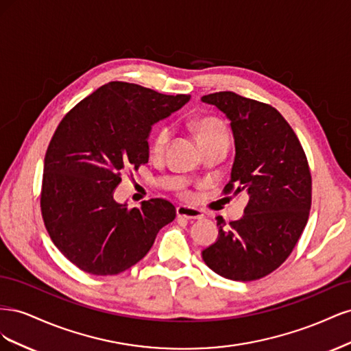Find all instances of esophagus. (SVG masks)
Returning a JSON list of instances; mask_svg holds the SVG:
<instances>
[{
	"mask_svg": "<svg viewBox=\"0 0 351 351\" xmlns=\"http://www.w3.org/2000/svg\"><path fill=\"white\" fill-rule=\"evenodd\" d=\"M177 217L186 218V219H202L204 218V212L199 209H195V208L180 205V206H177Z\"/></svg>",
	"mask_w": 351,
	"mask_h": 351,
	"instance_id": "obj_1",
	"label": "esophagus"
}]
</instances>
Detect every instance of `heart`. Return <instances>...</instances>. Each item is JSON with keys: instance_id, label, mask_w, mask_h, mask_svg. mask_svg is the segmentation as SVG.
<instances>
[{"instance_id": "b5f03b06", "label": "heart", "mask_w": 351, "mask_h": 351, "mask_svg": "<svg viewBox=\"0 0 351 351\" xmlns=\"http://www.w3.org/2000/svg\"><path fill=\"white\" fill-rule=\"evenodd\" d=\"M195 133L197 137V142H204L212 137L219 134H227L224 125H222L218 120L210 119V117H205V119H199L193 123ZM169 141V129L165 125L158 127L155 133L152 134L151 139V149L154 154H161Z\"/></svg>"}]
</instances>
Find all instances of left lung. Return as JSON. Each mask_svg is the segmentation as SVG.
<instances>
[{"label":"left lung","instance_id":"8db88e82","mask_svg":"<svg viewBox=\"0 0 351 351\" xmlns=\"http://www.w3.org/2000/svg\"><path fill=\"white\" fill-rule=\"evenodd\" d=\"M230 120L236 156L224 192L249 196L240 219L217 217L218 239L202 259L232 281H253L290 256L309 218L312 178L303 147L271 105L215 92L202 97Z\"/></svg>","mask_w":351,"mask_h":351}]
</instances>
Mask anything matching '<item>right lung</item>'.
I'll list each match as a JSON object with an SVG mask.
<instances>
[{
	"label": "right lung",
	"instance_id": "obj_1",
	"mask_svg": "<svg viewBox=\"0 0 351 351\" xmlns=\"http://www.w3.org/2000/svg\"><path fill=\"white\" fill-rule=\"evenodd\" d=\"M189 101L190 95L110 82L61 120L45 155L40 209L52 243L82 271L117 275L132 268L176 218L165 199L129 209L114 192L123 171L149 159L152 125Z\"/></svg>",
	"mask_w": 351,
	"mask_h": 351
}]
</instances>
